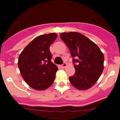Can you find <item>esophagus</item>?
<instances>
[{
	"label": "esophagus",
	"mask_w": 120,
	"mask_h": 120,
	"mask_svg": "<svg viewBox=\"0 0 120 120\" xmlns=\"http://www.w3.org/2000/svg\"><path fill=\"white\" fill-rule=\"evenodd\" d=\"M66 66H67V63H65V62H64L62 65H61V67L62 68H65Z\"/></svg>",
	"instance_id": "esophagus-1"
}]
</instances>
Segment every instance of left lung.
<instances>
[{
    "instance_id": "left-lung-1",
    "label": "left lung",
    "mask_w": 120,
    "mask_h": 120,
    "mask_svg": "<svg viewBox=\"0 0 120 120\" xmlns=\"http://www.w3.org/2000/svg\"><path fill=\"white\" fill-rule=\"evenodd\" d=\"M60 37L73 57L76 72L70 76V83L78 90L89 89L96 83L103 70V54L97 44L80 33L63 32Z\"/></svg>"
}]
</instances>
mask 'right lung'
I'll list each match as a JSON object with an SVG mask.
<instances>
[{
	"label": "right lung",
	"instance_id": "right-lung-1",
	"mask_svg": "<svg viewBox=\"0 0 120 120\" xmlns=\"http://www.w3.org/2000/svg\"><path fill=\"white\" fill-rule=\"evenodd\" d=\"M56 38L55 33L36 37L19 56L18 65L22 77L35 90L48 88L55 80L58 67L51 61L49 47Z\"/></svg>",
	"mask_w": 120,
	"mask_h": 120
}]
</instances>
